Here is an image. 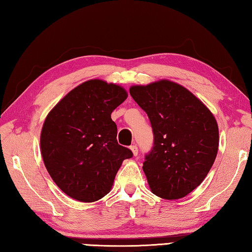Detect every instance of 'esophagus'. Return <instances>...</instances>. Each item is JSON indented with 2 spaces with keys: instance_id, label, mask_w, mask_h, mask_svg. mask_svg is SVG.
Here are the masks:
<instances>
[{
  "instance_id": "34e87169",
  "label": "esophagus",
  "mask_w": 252,
  "mask_h": 252,
  "mask_svg": "<svg viewBox=\"0 0 252 252\" xmlns=\"http://www.w3.org/2000/svg\"><path fill=\"white\" fill-rule=\"evenodd\" d=\"M130 151L133 152V155L134 156H137L138 155V148L136 145H133V146H130Z\"/></svg>"
}]
</instances>
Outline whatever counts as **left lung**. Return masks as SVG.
Segmentation results:
<instances>
[{
  "label": "left lung",
  "instance_id": "obj_1",
  "mask_svg": "<svg viewBox=\"0 0 252 252\" xmlns=\"http://www.w3.org/2000/svg\"><path fill=\"white\" fill-rule=\"evenodd\" d=\"M129 93L152 124L154 146L143 162L152 192L167 200L187 196L217 156L216 118L187 88L167 79L131 86Z\"/></svg>",
  "mask_w": 252,
  "mask_h": 252
}]
</instances>
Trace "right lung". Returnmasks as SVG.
<instances>
[{"mask_svg": "<svg viewBox=\"0 0 252 252\" xmlns=\"http://www.w3.org/2000/svg\"><path fill=\"white\" fill-rule=\"evenodd\" d=\"M127 98L116 84L90 79L70 91L45 118L41 153L54 183L73 199L93 202L110 191L130 149L118 145L110 114Z\"/></svg>", "mask_w": 252, "mask_h": 252, "instance_id": "right-lung-1", "label": "right lung"}]
</instances>
